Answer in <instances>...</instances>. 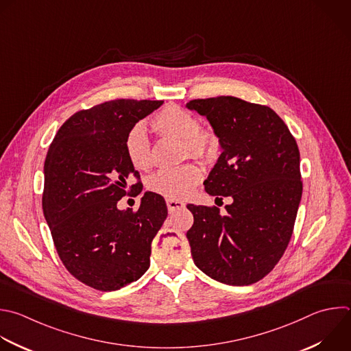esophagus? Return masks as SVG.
Masks as SVG:
<instances>
[{
  "label": "esophagus",
  "instance_id": "34e87169",
  "mask_svg": "<svg viewBox=\"0 0 351 351\" xmlns=\"http://www.w3.org/2000/svg\"><path fill=\"white\" fill-rule=\"evenodd\" d=\"M167 206H168L169 212H175L179 209H183L186 206V204L180 199H167Z\"/></svg>",
  "mask_w": 351,
  "mask_h": 351
}]
</instances>
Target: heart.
I'll use <instances>...</instances> for the list:
<instances>
[{
  "instance_id": "b5f03b06",
  "label": "heart",
  "mask_w": 351,
  "mask_h": 351,
  "mask_svg": "<svg viewBox=\"0 0 351 351\" xmlns=\"http://www.w3.org/2000/svg\"><path fill=\"white\" fill-rule=\"evenodd\" d=\"M152 128L160 138H176L182 141L183 157L209 158L219 147V138L209 127L198 125L195 115L189 110L168 104L152 119ZM124 150L130 164L139 171H150L154 167V152L143 125H134L125 135ZM202 179L198 165L187 162L175 168H167L149 179L150 191L168 199L189 197Z\"/></svg>"
}]
</instances>
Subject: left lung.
Returning <instances> with one entry per match:
<instances>
[{"label":"left lung","mask_w":351,"mask_h":351,"mask_svg":"<svg viewBox=\"0 0 351 351\" xmlns=\"http://www.w3.org/2000/svg\"><path fill=\"white\" fill-rule=\"evenodd\" d=\"M186 107L206 117L221 147L204 182L206 193L232 198L224 215L216 206L187 205L193 261L219 282L251 285L274 269L292 237L303 190L298 143L267 106L217 96Z\"/></svg>","instance_id":"left-lung-1"}]
</instances>
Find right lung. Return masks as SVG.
<instances>
[{"label": "right lung", "mask_w": 351, "mask_h": 351, "mask_svg": "<svg viewBox=\"0 0 351 351\" xmlns=\"http://www.w3.org/2000/svg\"><path fill=\"white\" fill-rule=\"evenodd\" d=\"M162 100L117 99L73 114L44 164L43 209L55 248L71 276L97 291H117L150 266L152 241L168 216L165 199L146 191L138 210H120L141 179L130 164L127 132Z\"/></svg>", "instance_id": "add662e5"}]
</instances>
